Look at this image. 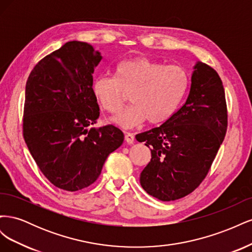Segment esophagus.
I'll list each match as a JSON object with an SVG mask.
<instances>
[{
    "instance_id": "34e87169",
    "label": "esophagus",
    "mask_w": 252,
    "mask_h": 252,
    "mask_svg": "<svg viewBox=\"0 0 252 252\" xmlns=\"http://www.w3.org/2000/svg\"><path fill=\"white\" fill-rule=\"evenodd\" d=\"M125 141L128 144H132L134 142V135L131 132H126L125 133Z\"/></svg>"
}]
</instances>
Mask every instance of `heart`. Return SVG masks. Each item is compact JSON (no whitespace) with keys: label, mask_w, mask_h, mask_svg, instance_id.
I'll return each instance as SVG.
<instances>
[{"label":"heart","mask_w":252,"mask_h":252,"mask_svg":"<svg viewBox=\"0 0 252 252\" xmlns=\"http://www.w3.org/2000/svg\"><path fill=\"white\" fill-rule=\"evenodd\" d=\"M188 86L189 77L183 67L136 57L121 62L116 68V77L97 75L93 87L102 107L112 114L122 110L127 100L126 94H131L132 105L114 119L119 126L131 128L146 120L149 125L168 121Z\"/></svg>","instance_id":"b5f03b06"}]
</instances>
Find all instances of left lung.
<instances>
[{
  "label": "left lung",
  "instance_id": "1",
  "mask_svg": "<svg viewBox=\"0 0 252 252\" xmlns=\"http://www.w3.org/2000/svg\"><path fill=\"white\" fill-rule=\"evenodd\" d=\"M226 131L222 80L213 68L197 62L184 105L159 127L135 135L151 151L140 175L143 189L163 202L192 192L207 175Z\"/></svg>",
  "mask_w": 252,
  "mask_h": 252
}]
</instances>
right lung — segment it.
<instances>
[{
	"mask_svg": "<svg viewBox=\"0 0 252 252\" xmlns=\"http://www.w3.org/2000/svg\"><path fill=\"white\" fill-rule=\"evenodd\" d=\"M101 60L91 45L67 42L42 59L26 83L25 143L42 173L66 191L94 183L124 141L116 126L94 127L100 108L93 73Z\"/></svg>",
	"mask_w": 252,
	"mask_h": 252,
	"instance_id": "add662e5",
	"label": "right lung"
}]
</instances>
